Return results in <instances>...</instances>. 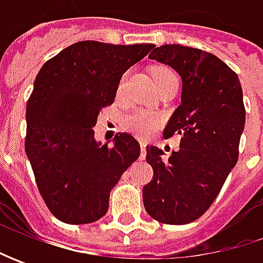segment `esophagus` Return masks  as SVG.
I'll list each match as a JSON object with an SVG mask.
<instances>
[{"label": "esophagus", "mask_w": 263, "mask_h": 263, "mask_svg": "<svg viewBox=\"0 0 263 263\" xmlns=\"http://www.w3.org/2000/svg\"><path fill=\"white\" fill-rule=\"evenodd\" d=\"M140 155H142V158H145V155H146V143L145 142L140 143Z\"/></svg>", "instance_id": "obj_1"}]
</instances>
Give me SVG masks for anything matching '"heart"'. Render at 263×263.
<instances>
[{
	"label": "heart",
	"mask_w": 263,
	"mask_h": 263,
	"mask_svg": "<svg viewBox=\"0 0 263 263\" xmlns=\"http://www.w3.org/2000/svg\"><path fill=\"white\" fill-rule=\"evenodd\" d=\"M167 74H174L170 68H165V67H157L154 71H152V77L154 80H157L159 77L167 76ZM124 83H126V74L121 77L120 83H118V89H117V93L121 95L123 93V89H124ZM158 123V117L152 112H145V111H135V112H130L128 116H126L124 118V126L136 133L139 136H149L155 127H157Z\"/></svg>",
	"instance_id": "obj_1"
}]
</instances>
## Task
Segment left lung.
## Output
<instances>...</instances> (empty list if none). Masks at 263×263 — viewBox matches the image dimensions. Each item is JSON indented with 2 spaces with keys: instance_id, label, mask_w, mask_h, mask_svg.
Here are the masks:
<instances>
[{
  "instance_id": "obj_1",
  "label": "left lung",
  "mask_w": 263,
  "mask_h": 263,
  "mask_svg": "<svg viewBox=\"0 0 263 263\" xmlns=\"http://www.w3.org/2000/svg\"><path fill=\"white\" fill-rule=\"evenodd\" d=\"M149 58L181 77V104L164 130L165 139L180 136V149L164 159L159 147H146L154 177L143 187V205L159 222L184 226L206 212L237 164L243 90L237 74L202 49L162 45Z\"/></svg>"
}]
</instances>
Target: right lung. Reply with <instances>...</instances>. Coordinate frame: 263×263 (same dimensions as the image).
Here are the masks:
<instances>
[{
    "label": "right lung",
    "mask_w": 263,
    "mask_h": 263,
    "mask_svg": "<svg viewBox=\"0 0 263 263\" xmlns=\"http://www.w3.org/2000/svg\"><path fill=\"white\" fill-rule=\"evenodd\" d=\"M154 46L83 41L39 70L26 106V155L60 221L89 224L104 217L112 187L140 155L132 135L118 133L108 146L96 140L93 126L114 102L123 74Z\"/></svg>",
    "instance_id": "add662e5"
}]
</instances>
